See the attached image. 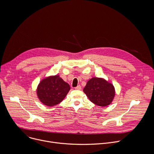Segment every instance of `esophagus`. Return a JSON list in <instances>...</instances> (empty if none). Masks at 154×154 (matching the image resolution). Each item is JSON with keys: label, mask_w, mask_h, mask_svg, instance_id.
<instances>
[{"label": "esophagus", "mask_w": 154, "mask_h": 154, "mask_svg": "<svg viewBox=\"0 0 154 154\" xmlns=\"http://www.w3.org/2000/svg\"><path fill=\"white\" fill-rule=\"evenodd\" d=\"M75 90H81V89H82L81 86H80V85H78L77 86H76V87L75 88Z\"/></svg>", "instance_id": "1"}]
</instances>
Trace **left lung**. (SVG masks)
I'll return each mask as SVG.
<instances>
[{"instance_id": "1", "label": "left lung", "mask_w": 154, "mask_h": 154, "mask_svg": "<svg viewBox=\"0 0 154 154\" xmlns=\"http://www.w3.org/2000/svg\"><path fill=\"white\" fill-rule=\"evenodd\" d=\"M83 91L93 103L100 106L110 104L115 94L112 84L103 79L96 77L88 81Z\"/></svg>"}]
</instances>
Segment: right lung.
<instances>
[{"mask_svg":"<svg viewBox=\"0 0 154 154\" xmlns=\"http://www.w3.org/2000/svg\"><path fill=\"white\" fill-rule=\"evenodd\" d=\"M70 90V86L59 75L42 80L37 88L38 98L45 105L52 106L60 103Z\"/></svg>","mask_w":154,"mask_h":154,"instance_id":"obj_1","label":"right lung"}]
</instances>
